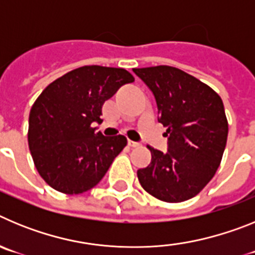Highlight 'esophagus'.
<instances>
[{
    "mask_svg": "<svg viewBox=\"0 0 255 255\" xmlns=\"http://www.w3.org/2000/svg\"><path fill=\"white\" fill-rule=\"evenodd\" d=\"M128 145H129V147H138V143H136V141H132V140H128Z\"/></svg>",
    "mask_w": 255,
    "mask_h": 255,
    "instance_id": "obj_1",
    "label": "esophagus"
}]
</instances>
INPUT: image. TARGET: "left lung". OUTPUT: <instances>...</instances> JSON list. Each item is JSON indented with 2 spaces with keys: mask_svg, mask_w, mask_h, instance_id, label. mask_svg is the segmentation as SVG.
<instances>
[{
  "mask_svg": "<svg viewBox=\"0 0 255 255\" xmlns=\"http://www.w3.org/2000/svg\"><path fill=\"white\" fill-rule=\"evenodd\" d=\"M150 89L158 121L167 128V150L149 147L152 159L139 168L140 185L168 203L195 197L215 176L226 147L224 102L212 88L172 66L132 70Z\"/></svg>",
  "mask_w": 255,
  "mask_h": 255,
  "instance_id": "left-lung-1",
  "label": "left lung"
}]
</instances>
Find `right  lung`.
<instances>
[{
    "mask_svg": "<svg viewBox=\"0 0 255 255\" xmlns=\"http://www.w3.org/2000/svg\"><path fill=\"white\" fill-rule=\"evenodd\" d=\"M134 82L125 69L83 66L56 79L29 114L28 143L42 179L55 190L80 194L102 180L128 140L103 136L102 106L123 85Z\"/></svg>",
    "mask_w": 255,
    "mask_h": 255,
    "instance_id": "1",
    "label": "right lung"
}]
</instances>
